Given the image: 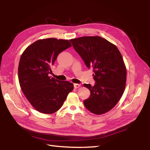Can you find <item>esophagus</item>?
Wrapping results in <instances>:
<instances>
[{"instance_id":"34e87169","label":"esophagus","mask_w":150,"mask_h":150,"mask_svg":"<svg viewBox=\"0 0 150 150\" xmlns=\"http://www.w3.org/2000/svg\"><path fill=\"white\" fill-rule=\"evenodd\" d=\"M74 88H79L80 87V85L79 84H74Z\"/></svg>"}]
</instances>
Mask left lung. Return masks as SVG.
I'll list each match as a JSON object with an SVG mask.
<instances>
[{
  "label": "left lung",
  "instance_id": "1",
  "mask_svg": "<svg viewBox=\"0 0 150 150\" xmlns=\"http://www.w3.org/2000/svg\"><path fill=\"white\" fill-rule=\"evenodd\" d=\"M89 69L93 67V86L84 84L90 97L84 101L91 112L100 115L112 109L121 98L127 80V69L117 47L100 36H83L70 40Z\"/></svg>",
  "mask_w": 150,
  "mask_h": 150
}]
</instances>
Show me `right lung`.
<instances>
[{"label": "right lung", "instance_id": "1", "mask_svg": "<svg viewBox=\"0 0 150 150\" xmlns=\"http://www.w3.org/2000/svg\"><path fill=\"white\" fill-rule=\"evenodd\" d=\"M72 46L68 40L47 38L31 44L23 52L18 67L21 89L36 110L53 114L61 108L74 84L50 76L58 54Z\"/></svg>", "mask_w": 150, "mask_h": 150}]
</instances>
